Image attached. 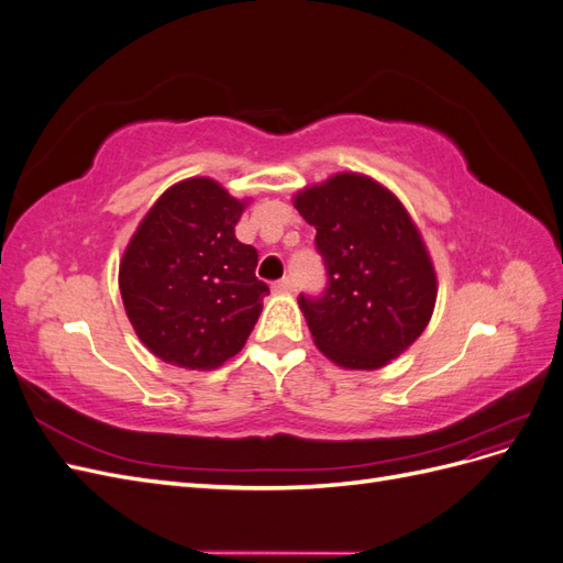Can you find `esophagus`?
<instances>
[{
    "mask_svg": "<svg viewBox=\"0 0 563 563\" xmlns=\"http://www.w3.org/2000/svg\"><path fill=\"white\" fill-rule=\"evenodd\" d=\"M294 288H296V282L291 277H286V279H279V282L272 284V291H275V294H291Z\"/></svg>",
    "mask_w": 563,
    "mask_h": 563,
    "instance_id": "1",
    "label": "esophagus"
}]
</instances>
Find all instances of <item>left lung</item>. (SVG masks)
<instances>
[{
  "mask_svg": "<svg viewBox=\"0 0 563 563\" xmlns=\"http://www.w3.org/2000/svg\"><path fill=\"white\" fill-rule=\"evenodd\" d=\"M298 213L314 225L327 291L298 298L314 345L352 371L397 360L430 323L437 275L404 203L362 174H335L300 190Z\"/></svg>",
  "mask_w": 563,
  "mask_h": 563,
  "instance_id": "left-lung-1",
  "label": "left lung"
}]
</instances>
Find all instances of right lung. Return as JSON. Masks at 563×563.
<instances>
[{
  "instance_id": "obj_1",
  "label": "right lung",
  "mask_w": 563,
  "mask_h": 563,
  "mask_svg": "<svg viewBox=\"0 0 563 563\" xmlns=\"http://www.w3.org/2000/svg\"><path fill=\"white\" fill-rule=\"evenodd\" d=\"M249 201L187 178L155 201L119 263V291L141 343L162 362L218 368L240 352L269 294L258 251L234 236Z\"/></svg>"
}]
</instances>
